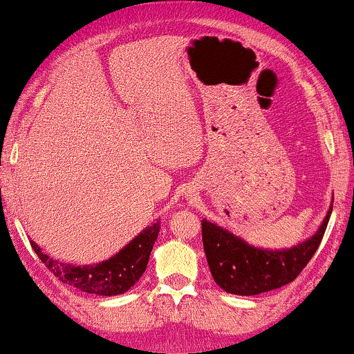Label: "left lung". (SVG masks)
Returning <instances> with one entry per match:
<instances>
[{
	"mask_svg": "<svg viewBox=\"0 0 354 354\" xmlns=\"http://www.w3.org/2000/svg\"><path fill=\"white\" fill-rule=\"evenodd\" d=\"M332 209L333 203H330L314 236L289 249L274 250L252 245L216 223L203 219V249L214 281L226 292L237 296H255L295 281L319 249Z\"/></svg>",
	"mask_w": 354,
	"mask_h": 354,
	"instance_id": "1",
	"label": "left lung"
}]
</instances>
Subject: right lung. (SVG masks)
<instances>
[{
  "mask_svg": "<svg viewBox=\"0 0 354 354\" xmlns=\"http://www.w3.org/2000/svg\"><path fill=\"white\" fill-rule=\"evenodd\" d=\"M159 229L160 223H153L135 239H131L115 255L93 265L65 263L44 254L34 241H30V245L39 259L44 261L45 267L62 283L70 284L89 295L117 296L127 292L145 273Z\"/></svg>",
  "mask_w": 354,
  "mask_h": 354,
  "instance_id": "right-lung-1",
  "label": "right lung"
}]
</instances>
